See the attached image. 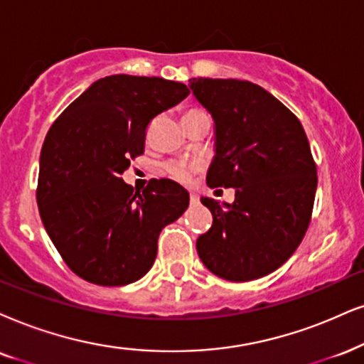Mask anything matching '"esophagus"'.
Listing matches in <instances>:
<instances>
[{
    "label": "esophagus",
    "mask_w": 364,
    "mask_h": 364,
    "mask_svg": "<svg viewBox=\"0 0 364 364\" xmlns=\"http://www.w3.org/2000/svg\"><path fill=\"white\" fill-rule=\"evenodd\" d=\"M200 203V196L195 195V193H190V205H198Z\"/></svg>",
    "instance_id": "obj_1"
}]
</instances>
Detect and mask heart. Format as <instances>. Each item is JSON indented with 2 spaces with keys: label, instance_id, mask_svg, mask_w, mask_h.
Masks as SVG:
<instances>
[{
  "label": "heart",
  "instance_id": "heart-1",
  "mask_svg": "<svg viewBox=\"0 0 364 364\" xmlns=\"http://www.w3.org/2000/svg\"><path fill=\"white\" fill-rule=\"evenodd\" d=\"M195 114H203L201 109H191L185 112V116H195ZM203 164L200 161H171V163L166 164V171L171 178L176 179V181L188 183L193 178V174L201 171Z\"/></svg>",
  "mask_w": 364,
  "mask_h": 364
}]
</instances>
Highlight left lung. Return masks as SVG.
I'll return each instance as SVG.
<instances>
[{
    "mask_svg": "<svg viewBox=\"0 0 364 364\" xmlns=\"http://www.w3.org/2000/svg\"><path fill=\"white\" fill-rule=\"evenodd\" d=\"M215 121L210 188H235L233 203L201 198L213 223L198 237L206 269L232 282L277 270L309 227L317 188L304 127L260 85L235 79L190 80Z\"/></svg>",
    "mask_w": 364,
    "mask_h": 364,
    "instance_id": "8db88e82",
    "label": "left lung"
}]
</instances>
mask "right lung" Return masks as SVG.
Masks as SVG:
<instances>
[{
	"mask_svg": "<svg viewBox=\"0 0 364 364\" xmlns=\"http://www.w3.org/2000/svg\"><path fill=\"white\" fill-rule=\"evenodd\" d=\"M188 87L161 77L110 75L60 114L40 154L41 222L65 264L87 282L116 287L149 272L158 237L185 213L190 195L171 179L132 193L121 174L144 153L151 119Z\"/></svg>",
	"mask_w": 364,
	"mask_h": 364,
	"instance_id": "right-lung-1",
	"label": "right lung"
}]
</instances>
